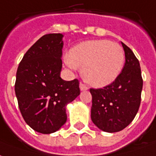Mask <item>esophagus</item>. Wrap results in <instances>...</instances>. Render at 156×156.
<instances>
[{
	"mask_svg": "<svg viewBox=\"0 0 156 156\" xmlns=\"http://www.w3.org/2000/svg\"><path fill=\"white\" fill-rule=\"evenodd\" d=\"M80 90H88V86H86L85 84L81 82L80 83Z\"/></svg>",
	"mask_w": 156,
	"mask_h": 156,
	"instance_id": "obj_1",
	"label": "esophagus"
}]
</instances>
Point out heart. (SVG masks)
I'll return each instance as SVG.
<instances>
[{
    "label": "heart",
    "mask_w": 156,
    "mask_h": 156,
    "mask_svg": "<svg viewBox=\"0 0 156 156\" xmlns=\"http://www.w3.org/2000/svg\"><path fill=\"white\" fill-rule=\"evenodd\" d=\"M65 64L71 70L82 67L84 80L95 87L110 85L121 72L125 61L122 47L108 40L80 43L65 56Z\"/></svg>",
    "instance_id": "heart-1"
}]
</instances>
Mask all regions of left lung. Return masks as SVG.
Here are the masks:
<instances>
[{
    "label": "left lung",
    "mask_w": 156,
    "mask_h": 156,
    "mask_svg": "<svg viewBox=\"0 0 156 156\" xmlns=\"http://www.w3.org/2000/svg\"><path fill=\"white\" fill-rule=\"evenodd\" d=\"M126 63L121 73L102 89H90L92 95L91 120L105 132L120 131L129 126L138 112L143 80L140 62L121 42Z\"/></svg>",
    "instance_id": "obj_1"
}]
</instances>
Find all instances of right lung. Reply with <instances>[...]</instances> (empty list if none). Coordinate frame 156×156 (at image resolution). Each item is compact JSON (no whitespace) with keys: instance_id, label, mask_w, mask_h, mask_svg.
I'll use <instances>...</instances> for the list:
<instances>
[{"instance_id":"add662e5","label":"right lung","mask_w":156,"mask_h":156,"mask_svg":"<svg viewBox=\"0 0 156 156\" xmlns=\"http://www.w3.org/2000/svg\"><path fill=\"white\" fill-rule=\"evenodd\" d=\"M63 35L41 37L24 55L16 71L15 91L24 120L41 134L57 131L67 120L66 105L80 95L79 80L60 76Z\"/></svg>"}]
</instances>
